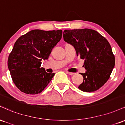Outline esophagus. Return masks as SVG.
Here are the masks:
<instances>
[{"instance_id":"34e87169","label":"esophagus","mask_w":125,"mask_h":125,"mask_svg":"<svg viewBox=\"0 0 125 125\" xmlns=\"http://www.w3.org/2000/svg\"><path fill=\"white\" fill-rule=\"evenodd\" d=\"M66 73L69 74V75H73L74 73L73 72H66Z\"/></svg>"}]
</instances>
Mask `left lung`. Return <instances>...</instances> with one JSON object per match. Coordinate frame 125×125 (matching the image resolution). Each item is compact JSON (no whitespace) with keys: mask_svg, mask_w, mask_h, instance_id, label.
I'll list each match as a JSON object with an SVG mask.
<instances>
[{"mask_svg":"<svg viewBox=\"0 0 125 125\" xmlns=\"http://www.w3.org/2000/svg\"><path fill=\"white\" fill-rule=\"evenodd\" d=\"M64 41L75 48L77 56L84 60L85 73L78 88L92 92L104 86L109 79L115 59L107 40L90 29L64 30Z\"/></svg>","mask_w":125,"mask_h":125,"instance_id":"obj_1","label":"left lung"}]
</instances>
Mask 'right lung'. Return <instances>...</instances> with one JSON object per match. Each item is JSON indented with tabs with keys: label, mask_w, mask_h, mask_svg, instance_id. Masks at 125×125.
I'll use <instances>...</instances> for the list:
<instances>
[{
	"label": "right lung",
	"mask_w": 125,
	"mask_h": 125,
	"mask_svg": "<svg viewBox=\"0 0 125 125\" xmlns=\"http://www.w3.org/2000/svg\"><path fill=\"white\" fill-rule=\"evenodd\" d=\"M62 35V30L35 29L16 41L9 55L8 66L13 82L22 92L40 94L51 82L54 73H48L41 67V61L48 59Z\"/></svg>",
	"instance_id": "add662e5"
}]
</instances>
